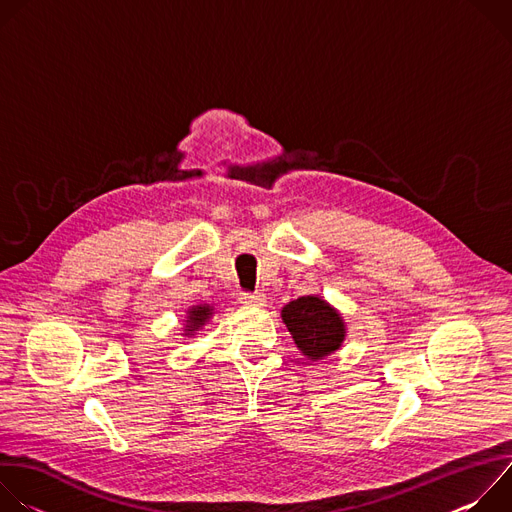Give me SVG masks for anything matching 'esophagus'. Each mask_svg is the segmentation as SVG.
<instances>
[{
	"label": "esophagus",
	"mask_w": 512,
	"mask_h": 512,
	"mask_svg": "<svg viewBox=\"0 0 512 512\" xmlns=\"http://www.w3.org/2000/svg\"><path fill=\"white\" fill-rule=\"evenodd\" d=\"M239 300L245 306H265V294H263V291H243Z\"/></svg>",
	"instance_id": "34e87169"
}]
</instances>
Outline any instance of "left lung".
Returning a JSON list of instances; mask_svg holds the SVG:
<instances>
[{
	"instance_id": "obj_1",
	"label": "left lung",
	"mask_w": 512,
	"mask_h": 512,
	"mask_svg": "<svg viewBox=\"0 0 512 512\" xmlns=\"http://www.w3.org/2000/svg\"><path fill=\"white\" fill-rule=\"evenodd\" d=\"M281 318L298 348L312 360L338 350L344 340L340 314L320 298L304 296L289 302L283 308Z\"/></svg>"
}]
</instances>
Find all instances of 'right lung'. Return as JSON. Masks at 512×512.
<instances>
[{
    "label": "right lung",
    "instance_id": "1",
    "mask_svg": "<svg viewBox=\"0 0 512 512\" xmlns=\"http://www.w3.org/2000/svg\"><path fill=\"white\" fill-rule=\"evenodd\" d=\"M188 314H190L188 316V332H192V330L200 328L206 322V318L210 316V308L208 306H196Z\"/></svg>",
    "mask_w": 512,
    "mask_h": 512
}]
</instances>
